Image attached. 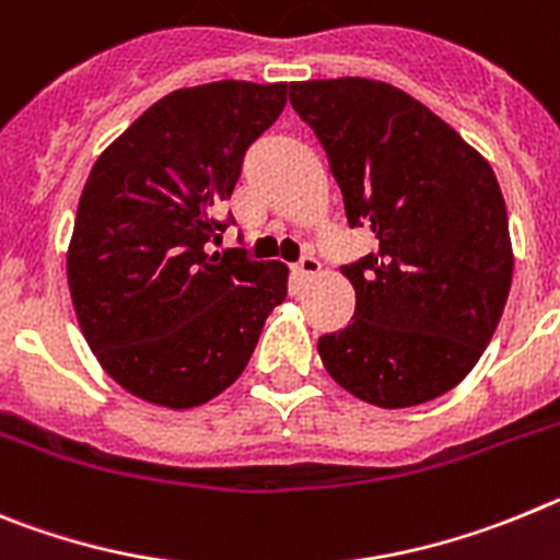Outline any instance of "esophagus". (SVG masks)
<instances>
[{
	"mask_svg": "<svg viewBox=\"0 0 560 560\" xmlns=\"http://www.w3.org/2000/svg\"><path fill=\"white\" fill-rule=\"evenodd\" d=\"M299 273L301 279H315V276L320 273V261H317L312 254H304L299 261Z\"/></svg>",
	"mask_w": 560,
	"mask_h": 560,
	"instance_id": "esophagus-1",
	"label": "esophagus"
}]
</instances>
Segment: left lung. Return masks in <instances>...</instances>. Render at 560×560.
Returning a JSON list of instances; mask_svg holds the SVG:
<instances>
[{
    "instance_id": "1",
    "label": "left lung",
    "mask_w": 560,
    "mask_h": 560,
    "mask_svg": "<svg viewBox=\"0 0 560 560\" xmlns=\"http://www.w3.org/2000/svg\"><path fill=\"white\" fill-rule=\"evenodd\" d=\"M315 130L351 225L380 250L342 276L354 320L317 340L340 387L382 410L460 385L491 342L513 276L508 211L491 164L455 128L382 80L290 85Z\"/></svg>"
}]
</instances>
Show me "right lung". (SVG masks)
<instances>
[{
	"label": "right lung",
	"mask_w": 560,
	"mask_h": 560,
	"mask_svg": "<svg viewBox=\"0 0 560 560\" xmlns=\"http://www.w3.org/2000/svg\"><path fill=\"white\" fill-rule=\"evenodd\" d=\"M287 83L218 80L161 97L94 161L67 250L74 315L119 387L192 410L234 385L287 299L284 261L209 254L248 144Z\"/></svg>",
	"instance_id": "1"
}]
</instances>
